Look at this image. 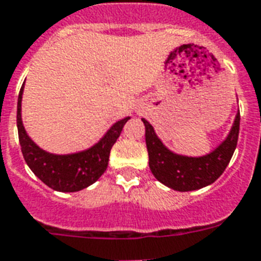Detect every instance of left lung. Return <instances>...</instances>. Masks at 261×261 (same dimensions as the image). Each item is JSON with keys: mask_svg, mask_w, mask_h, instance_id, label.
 <instances>
[{"mask_svg": "<svg viewBox=\"0 0 261 261\" xmlns=\"http://www.w3.org/2000/svg\"><path fill=\"white\" fill-rule=\"evenodd\" d=\"M149 169L163 185L178 192H189L215 182L229 165L237 147L240 133V112L229 135L213 152L203 156H185L167 148L156 136L153 126L143 118Z\"/></svg>", "mask_w": 261, "mask_h": 261, "instance_id": "8db88e82", "label": "left lung"}]
</instances>
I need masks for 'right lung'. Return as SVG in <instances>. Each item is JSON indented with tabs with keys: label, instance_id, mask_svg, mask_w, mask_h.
<instances>
[{
	"label": "right lung",
	"instance_id": "add662e5",
	"mask_svg": "<svg viewBox=\"0 0 261 261\" xmlns=\"http://www.w3.org/2000/svg\"><path fill=\"white\" fill-rule=\"evenodd\" d=\"M24 84L17 99V130L24 161L38 178L58 192H77L90 187L106 171L110 149L120 137L130 117L117 121L106 135L90 148L74 153H50L36 145L28 136L21 121Z\"/></svg>",
	"mask_w": 261,
	"mask_h": 261
}]
</instances>
